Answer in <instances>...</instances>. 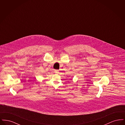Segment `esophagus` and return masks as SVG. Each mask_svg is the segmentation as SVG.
Here are the masks:
<instances>
[{"mask_svg": "<svg viewBox=\"0 0 125 125\" xmlns=\"http://www.w3.org/2000/svg\"><path fill=\"white\" fill-rule=\"evenodd\" d=\"M54 72H55V73H56V74H58V73H59V70H55L54 71Z\"/></svg>", "mask_w": 125, "mask_h": 125, "instance_id": "obj_1", "label": "esophagus"}]
</instances>
